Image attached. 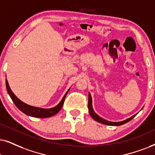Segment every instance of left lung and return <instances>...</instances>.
<instances>
[{
    "label": "left lung",
    "mask_w": 155,
    "mask_h": 155,
    "mask_svg": "<svg viewBox=\"0 0 155 155\" xmlns=\"http://www.w3.org/2000/svg\"><path fill=\"white\" fill-rule=\"evenodd\" d=\"M88 109H89L90 115H91V117L93 118V119H94L95 121H98V122L101 123V124H103L109 125V126H120V125L126 124V123L128 122V121L132 120V119L134 118V117L136 116L137 114H136L133 115L132 117H130V118L125 119V120H124V121H117V122L116 121H110L108 120H106V119H103L102 117H99V115H98L97 113H95V111H94L93 107H92V98H91V94H90V93H89V102H88Z\"/></svg>",
    "instance_id": "left-lung-1"
}]
</instances>
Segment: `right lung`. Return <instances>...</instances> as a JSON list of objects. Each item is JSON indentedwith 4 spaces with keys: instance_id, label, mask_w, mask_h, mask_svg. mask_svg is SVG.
I'll return each instance as SVG.
<instances>
[{
    "instance_id": "obj_1",
    "label": "right lung",
    "mask_w": 155,
    "mask_h": 155,
    "mask_svg": "<svg viewBox=\"0 0 155 155\" xmlns=\"http://www.w3.org/2000/svg\"><path fill=\"white\" fill-rule=\"evenodd\" d=\"M5 84H6V89L8 91V94L10 97H11V99L13 101V103L15 104V105L18 107V109L19 110H21L23 113H24L25 114L28 115V116L33 117H36V118H46V117H50L54 116V115L56 114L58 111L61 110V109L63 107L64 99L67 93L69 91L70 88L68 89L67 91L66 92V94L62 98L61 101L58 104L56 107H52L50 109H44V108H40V107H33V106L28 105L27 104L23 102L22 101H21L20 99L15 96L13 92L11 91V88L9 87L8 82L7 79L5 80Z\"/></svg>"
}]
</instances>
